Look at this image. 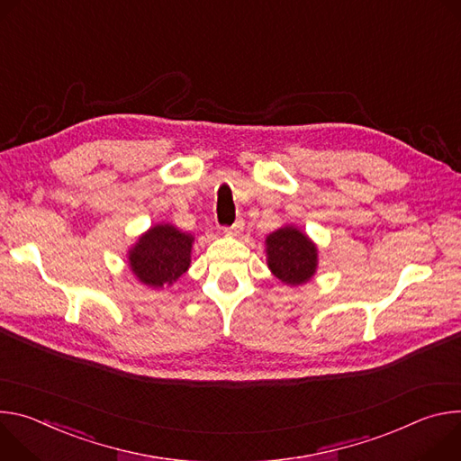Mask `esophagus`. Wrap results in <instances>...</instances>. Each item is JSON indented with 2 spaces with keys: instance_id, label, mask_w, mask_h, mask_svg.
<instances>
[{
  "instance_id": "esophagus-1",
  "label": "esophagus",
  "mask_w": 461,
  "mask_h": 461,
  "mask_svg": "<svg viewBox=\"0 0 461 461\" xmlns=\"http://www.w3.org/2000/svg\"><path fill=\"white\" fill-rule=\"evenodd\" d=\"M243 227H245L243 220H238V221H236L232 227H229V229H223V230H225V234H229V236H238V234H241Z\"/></svg>"
}]
</instances>
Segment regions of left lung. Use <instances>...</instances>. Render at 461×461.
<instances>
[{
	"instance_id": "obj_1",
	"label": "left lung",
	"mask_w": 461,
	"mask_h": 461,
	"mask_svg": "<svg viewBox=\"0 0 461 461\" xmlns=\"http://www.w3.org/2000/svg\"><path fill=\"white\" fill-rule=\"evenodd\" d=\"M267 267L285 285L308 284L319 267L317 243L294 225H284L266 238Z\"/></svg>"
}]
</instances>
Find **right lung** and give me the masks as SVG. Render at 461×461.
<instances>
[{"label": "right lung", "mask_w": 461, "mask_h": 461, "mask_svg": "<svg viewBox=\"0 0 461 461\" xmlns=\"http://www.w3.org/2000/svg\"><path fill=\"white\" fill-rule=\"evenodd\" d=\"M194 234L172 223H156L128 249V267L149 289L172 287L190 267Z\"/></svg>", "instance_id": "1"}]
</instances>
